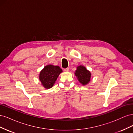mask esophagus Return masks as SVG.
I'll return each instance as SVG.
<instances>
[{
  "label": "esophagus",
  "mask_w": 133,
  "mask_h": 133,
  "mask_svg": "<svg viewBox=\"0 0 133 133\" xmlns=\"http://www.w3.org/2000/svg\"><path fill=\"white\" fill-rule=\"evenodd\" d=\"M69 70V68H66V69H64V71H68Z\"/></svg>",
  "instance_id": "obj_1"
}]
</instances>
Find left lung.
Instances as JSON below:
<instances>
[{
    "label": "left lung",
    "mask_w": 133,
    "mask_h": 133,
    "mask_svg": "<svg viewBox=\"0 0 133 133\" xmlns=\"http://www.w3.org/2000/svg\"><path fill=\"white\" fill-rule=\"evenodd\" d=\"M78 81L83 85H86L90 82L91 74L85 66L83 65H79L76 67V70L74 73Z\"/></svg>",
    "instance_id": "obj_1"
}]
</instances>
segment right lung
<instances>
[{"label":"right lung","mask_w":133,"mask_h":133,"mask_svg":"<svg viewBox=\"0 0 133 133\" xmlns=\"http://www.w3.org/2000/svg\"><path fill=\"white\" fill-rule=\"evenodd\" d=\"M63 70L59 66L51 64L46 65L40 71L39 80L42 85L45 89H50L53 87L59 74Z\"/></svg>","instance_id":"1"}]
</instances>
